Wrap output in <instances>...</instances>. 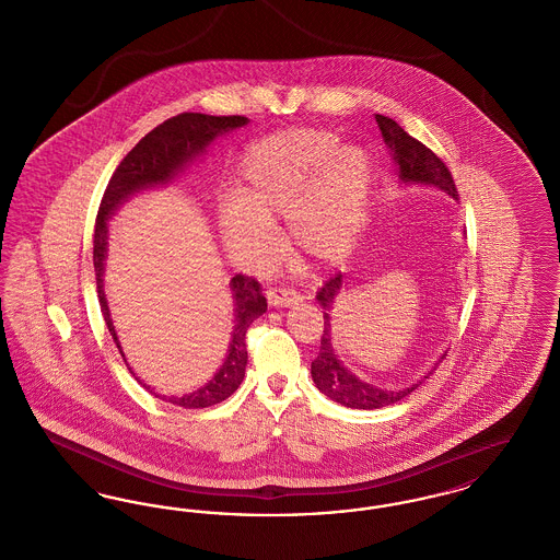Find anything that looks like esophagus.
<instances>
[{
  "mask_svg": "<svg viewBox=\"0 0 560 560\" xmlns=\"http://www.w3.org/2000/svg\"><path fill=\"white\" fill-rule=\"evenodd\" d=\"M267 298L272 306H292L300 302V293L293 292L290 288H272L268 290Z\"/></svg>",
  "mask_w": 560,
  "mask_h": 560,
  "instance_id": "1",
  "label": "esophagus"
}]
</instances>
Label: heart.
<instances>
[{"mask_svg":"<svg viewBox=\"0 0 560 560\" xmlns=\"http://www.w3.org/2000/svg\"><path fill=\"white\" fill-rule=\"evenodd\" d=\"M323 130L275 133L241 161V197L220 212L222 240L241 262L275 252L272 218L290 212L293 245L320 262L340 258L357 235L372 187L365 151L341 149Z\"/></svg>","mask_w":560,"mask_h":560,"instance_id":"obj_1","label":"heart"}]
</instances>
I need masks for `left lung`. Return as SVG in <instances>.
I'll use <instances>...</instances> for the list:
<instances>
[{
	"instance_id": "obj_1",
	"label": "left lung",
	"mask_w": 560,
	"mask_h": 560,
	"mask_svg": "<svg viewBox=\"0 0 560 560\" xmlns=\"http://www.w3.org/2000/svg\"><path fill=\"white\" fill-rule=\"evenodd\" d=\"M375 121L380 126L384 142L388 144V149L393 153V160L397 161V165H399V178L402 183L432 185V187L447 190L452 197L457 199V188L453 183L452 172L441 158H436L427 144H422L420 140H416L413 136L405 132L395 119L375 115ZM340 290H342V275L338 272L325 281V285L320 288L319 295H317L320 306L325 308V313H323L325 323H323V334H320L319 354L311 363L313 382L317 384V388L325 397H329L345 407H352V409H380V407L405 399L424 380L413 384L411 388L382 390V388H375L373 384H368L348 372L347 368L342 365V361L338 359V354L334 352V342H331L334 329L329 323V311H331L334 300L338 298Z\"/></svg>"
}]
</instances>
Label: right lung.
I'll return each mask as SVG.
<instances>
[{"label": "right lung", "mask_w": 560, "mask_h": 560, "mask_svg": "<svg viewBox=\"0 0 560 560\" xmlns=\"http://www.w3.org/2000/svg\"><path fill=\"white\" fill-rule=\"evenodd\" d=\"M247 124V117L241 115H203V113H180L176 117L165 119L155 130L147 133L132 151L121 160L117 170L108 180L107 190L103 195L96 229H94V270H96V290L103 317L107 320L108 331L121 352L113 319L108 315L107 298L103 290V270H105V252H107V220L115 210L133 192L155 185L170 183L178 172L185 170L188 161L195 160L203 149L212 142L218 133L235 130ZM231 290L237 304V325L233 331L231 348L224 365L218 370L212 380L180 399H165L172 405L185 409L212 407L215 402L229 399L243 382L247 365V347L245 334L254 319H258L267 311V298L260 292V285L254 277L235 275L231 279ZM124 354V352H121ZM142 384V382H140ZM144 388L153 393L147 384ZM160 397V395H155Z\"/></svg>", "instance_id": "right-lung-1"}]
</instances>
